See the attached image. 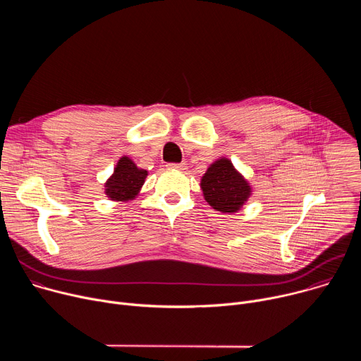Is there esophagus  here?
Instances as JSON below:
<instances>
[{
	"label": "esophagus",
	"mask_w": 361,
	"mask_h": 361,
	"mask_svg": "<svg viewBox=\"0 0 361 361\" xmlns=\"http://www.w3.org/2000/svg\"><path fill=\"white\" fill-rule=\"evenodd\" d=\"M169 169H177V170H185V163H170Z\"/></svg>",
	"instance_id": "34e87169"
}]
</instances>
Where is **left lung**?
Wrapping results in <instances>:
<instances>
[{"label": "left lung", "instance_id": "1", "mask_svg": "<svg viewBox=\"0 0 361 361\" xmlns=\"http://www.w3.org/2000/svg\"><path fill=\"white\" fill-rule=\"evenodd\" d=\"M201 188L205 201L223 213L240 210L250 195V185L227 159H220L210 166L201 178Z\"/></svg>", "mask_w": 361, "mask_h": 361}]
</instances>
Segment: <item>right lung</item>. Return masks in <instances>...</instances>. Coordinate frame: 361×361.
<instances>
[{"label": "right lung", "mask_w": 361, "mask_h": 361, "mask_svg": "<svg viewBox=\"0 0 361 361\" xmlns=\"http://www.w3.org/2000/svg\"><path fill=\"white\" fill-rule=\"evenodd\" d=\"M145 177V170H140L128 157H123L120 159L114 174L106 184V194L117 201L131 200L138 194Z\"/></svg>", "instance_id": "add662e5"}]
</instances>
